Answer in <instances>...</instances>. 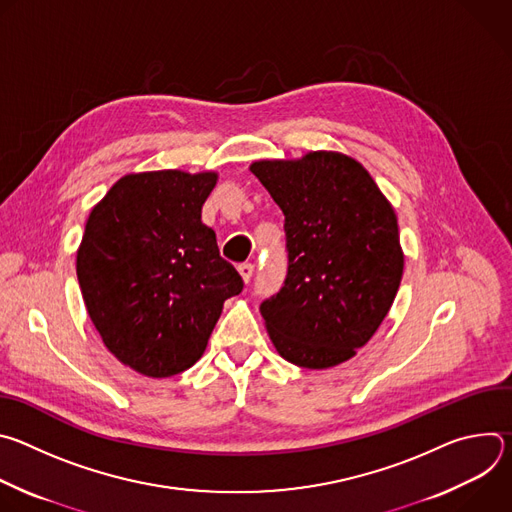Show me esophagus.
Wrapping results in <instances>:
<instances>
[{"mask_svg": "<svg viewBox=\"0 0 512 512\" xmlns=\"http://www.w3.org/2000/svg\"><path fill=\"white\" fill-rule=\"evenodd\" d=\"M253 271H255V265H253V263H241V265H239V273H241V277H243L245 283L251 281Z\"/></svg>", "mask_w": 512, "mask_h": 512, "instance_id": "obj_1", "label": "esophagus"}]
</instances>
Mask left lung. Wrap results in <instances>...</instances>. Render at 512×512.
Returning a JSON list of instances; mask_svg holds the SVG:
<instances>
[{"label":"left lung","instance_id":"1","mask_svg":"<svg viewBox=\"0 0 512 512\" xmlns=\"http://www.w3.org/2000/svg\"><path fill=\"white\" fill-rule=\"evenodd\" d=\"M251 172L285 216L287 273L259 306L269 338L298 367H334L373 338L397 296V216L371 174L342 154L263 160Z\"/></svg>","mask_w":512,"mask_h":512}]
</instances>
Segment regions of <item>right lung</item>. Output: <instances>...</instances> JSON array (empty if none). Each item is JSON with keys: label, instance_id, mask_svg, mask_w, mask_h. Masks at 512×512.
<instances>
[{"label": "right lung", "instance_id": "right-lung-1", "mask_svg": "<svg viewBox=\"0 0 512 512\" xmlns=\"http://www.w3.org/2000/svg\"><path fill=\"white\" fill-rule=\"evenodd\" d=\"M214 172L129 174L91 210L77 277L105 346L133 371L164 379L202 356L243 277L200 221Z\"/></svg>", "mask_w": 512, "mask_h": 512}]
</instances>
